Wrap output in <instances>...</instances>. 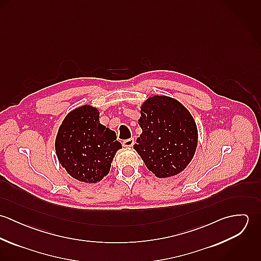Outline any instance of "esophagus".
Segmentation results:
<instances>
[{
    "label": "esophagus",
    "mask_w": 261,
    "mask_h": 261,
    "mask_svg": "<svg viewBox=\"0 0 261 261\" xmlns=\"http://www.w3.org/2000/svg\"><path fill=\"white\" fill-rule=\"evenodd\" d=\"M134 144H135V140H134L133 138H130V139L125 140V141L122 142V146L125 147V148H130V147L134 146Z\"/></svg>",
    "instance_id": "34e87169"
}]
</instances>
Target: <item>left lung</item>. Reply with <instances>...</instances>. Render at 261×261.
<instances>
[{
	"mask_svg": "<svg viewBox=\"0 0 261 261\" xmlns=\"http://www.w3.org/2000/svg\"><path fill=\"white\" fill-rule=\"evenodd\" d=\"M143 129L134 149L158 178H168L185 170L193 159L197 144L196 122L177 99L155 95L141 108Z\"/></svg>",
	"mask_w": 261,
	"mask_h": 261,
	"instance_id": "1",
	"label": "left lung"
}]
</instances>
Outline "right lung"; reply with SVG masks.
<instances>
[{
  "label": "right lung",
  "instance_id": "add662e5",
  "mask_svg": "<svg viewBox=\"0 0 261 261\" xmlns=\"http://www.w3.org/2000/svg\"><path fill=\"white\" fill-rule=\"evenodd\" d=\"M121 149L116 134L99 122L98 110L83 106L69 112L55 140L59 163L76 180L97 183L110 173L115 152Z\"/></svg>",
  "mask_w": 261,
  "mask_h": 261
}]
</instances>
